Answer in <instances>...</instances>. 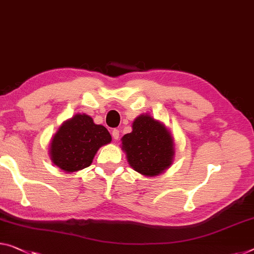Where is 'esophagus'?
<instances>
[{
	"label": "esophagus",
	"instance_id": "34e87169",
	"mask_svg": "<svg viewBox=\"0 0 254 254\" xmlns=\"http://www.w3.org/2000/svg\"><path fill=\"white\" fill-rule=\"evenodd\" d=\"M111 135H112V138H114V139H118L119 138V130L118 129H114V130H112V132H111Z\"/></svg>",
	"mask_w": 254,
	"mask_h": 254
}]
</instances>
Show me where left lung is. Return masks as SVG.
Here are the masks:
<instances>
[{"label":"left lung","instance_id":"8db88e82","mask_svg":"<svg viewBox=\"0 0 254 254\" xmlns=\"http://www.w3.org/2000/svg\"><path fill=\"white\" fill-rule=\"evenodd\" d=\"M130 167L135 171L155 176L171 165L174 140L165 125L151 116H140L132 124V131L122 138Z\"/></svg>","mask_w":254,"mask_h":254}]
</instances>
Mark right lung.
<instances>
[{"label": "right lung", "instance_id": "1", "mask_svg": "<svg viewBox=\"0 0 254 254\" xmlns=\"http://www.w3.org/2000/svg\"><path fill=\"white\" fill-rule=\"evenodd\" d=\"M111 142V135L102 125H96L87 115H76L65 122L51 142L53 163L65 173L87 168L96 151Z\"/></svg>", "mask_w": 254, "mask_h": 254}]
</instances>
